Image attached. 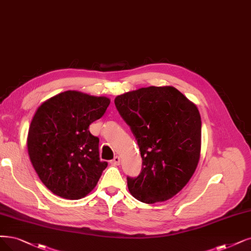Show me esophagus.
Masks as SVG:
<instances>
[{
    "label": "esophagus",
    "mask_w": 251,
    "mask_h": 251,
    "mask_svg": "<svg viewBox=\"0 0 251 251\" xmlns=\"http://www.w3.org/2000/svg\"><path fill=\"white\" fill-rule=\"evenodd\" d=\"M120 161H121V158H120V157H119V156H115V157H114V159L110 161V163L113 164V165H119V164H120Z\"/></svg>",
    "instance_id": "34e87169"
}]
</instances>
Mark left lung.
I'll return each mask as SVG.
<instances>
[{
	"mask_svg": "<svg viewBox=\"0 0 251 251\" xmlns=\"http://www.w3.org/2000/svg\"><path fill=\"white\" fill-rule=\"evenodd\" d=\"M115 104L140 148L142 172L127 177L140 201L154 203L176 196L197 170L201 121L197 105L176 88L148 87L119 95Z\"/></svg>",
	"mask_w": 251,
	"mask_h": 251,
	"instance_id": "8db88e82",
	"label": "left lung"
}]
</instances>
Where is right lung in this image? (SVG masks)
<instances>
[{
	"label": "right lung",
	"mask_w": 251,
	"mask_h": 251,
	"mask_svg": "<svg viewBox=\"0 0 251 251\" xmlns=\"http://www.w3.org/2000/svg\"><path fill=\"white\" fill-rule=\"evenodd\" d=\"M110 100L77 91L60 93L38 107L27 133V152L42 183L53 194L85 198L95 188L106 161L89 126L104 115Z\"/></svg>",
	"instance_id": "obj_1"
}]
</instances>
